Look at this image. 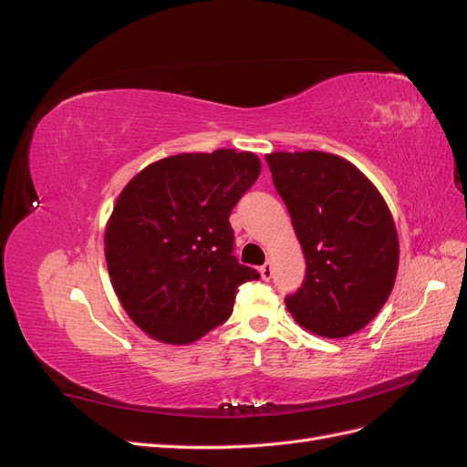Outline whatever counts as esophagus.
Instances as JSON below:
<instances>
[{
	"mask_svg": "<svg viewBox=\"0 0 467 467\" xmlns=\"http://www.w3.org/2000/svg\"><path fill=\"white\" fill-rule=\"evenodd\" d=\"M259 273H261V278H263V280L271 278V276H273V263L266 261V263L259 268Z\"/></svg>",
	"mask_w": 467,
	"mask_h": 467,
	"instance_id": "34e87169",
	"label": "esophagus"
}]
</instances>
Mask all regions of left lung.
<instances>
[{
  "label": "left lung",
  "instance_id": "obj_1",
  "mask_svg": "<svg viewBox=\"0 0 467 467\" xmlns=\"http://www.w3.org/2000/svg\"><path fill=\"white\" fill-rule=\"evenodd\" d=\"M265 160L306 257L286 307L306 331L343 338L389 298L400 239L384 196L357 165L327 151H273Z\"/></svg>",
  "mask_w": 467,
  "mask_h": 467
}]
</instances>
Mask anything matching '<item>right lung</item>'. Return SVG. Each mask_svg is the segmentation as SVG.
<instances>
[{
  "instance_id": "1",
  "label": "right lung",
  "mask_w": 467,
  "mask_h": 467,
  "mask_svg": "<svg viewBox=\"0 0 467 467\" xmlns=\"http://www.w3.org/2000/svg\"><path fill=\"white\" fill-rule=\"evenodd\" d=\"M251 151L179 153L120 191L105 225V259L124 312L165 345H191L234 312L237 286L259 278L232 255L230 214L257 181Z\"/></svg>"
}]
</instances>
